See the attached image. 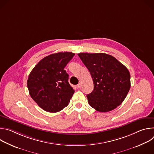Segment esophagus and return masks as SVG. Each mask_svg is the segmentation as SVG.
Masks as SVG:
<instances>
[{"instance_id": "34e87169", "label": "esophagus", "mask_w": 154, "mask_h": 154, "mask_svg": "<svg viewBox=\"0 0 154 154\" xmlns=\"http://www.w3.org/2000/svg\"><path fill=\"white\" fill-rule=\"evenodd\" d=\"M81 86H82L81 83H79L78 85H76V88H80L81 87Z\"/></svg>"}]
</instances>
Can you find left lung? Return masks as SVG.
<instances>
[{
  "instance_id": "8db88e82",
  "label": "left lung",
  "mask_w": 154,
  "mask_h": 154,
  "mask_svg": "<svg viewBox=\"0 0 154 154\" xmlns=\"http://www.w3.org/2000/svg\"><path fill=\"white\" fill-rule=\"evenodd\" d=\"M79 57L90 71L94 90L88 102L99 112H108L121 104L130 88V75L124 64L104 53H80Z\"/></svg>"
}]
</instances>
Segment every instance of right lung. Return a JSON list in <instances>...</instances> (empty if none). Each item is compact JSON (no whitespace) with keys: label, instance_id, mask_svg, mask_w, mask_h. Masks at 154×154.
Returning a JSON list of instances; mask_svg holds the SVG:
<instances>
[{"label":"right lung","instance_id":"obj_1","mask_svg":"<svg viewBox=\"0 0 154 154\" xmlns=\"http://www.w3.org/2000/svg\"><path fill=\"white\" fill-rule=\"evenodd\" d=\"M74 55L65 52L48 55L39 61L29 74L30 95L44 110L56 113L68 105L74 90L64 68Z\"/></svg>","mask_w":154,"mask_h":154}]
</instances>
